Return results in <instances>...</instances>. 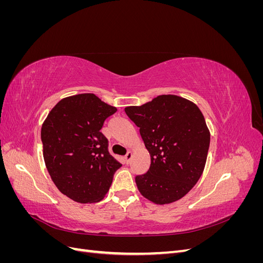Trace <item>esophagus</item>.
<instances>
[{
    "label": "esophagus",
    "instance_id": "34e87169",
    "mask_svg": "<svg viewBox=\"0 0 263 263\" xmlns=\"http://www.w3.org/2000/svg\"><path fill=\"white\" fill-rule=\"evenodd\" d=\"M132 158H133V153H132V151H128V153H127L126 156H125V162H126L127 164L130 163Z\"/></svg>",
    "mask_w": 263,
    "mask_h": 263
}]
</instances>
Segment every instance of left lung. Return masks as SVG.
Wrapping results in <instances>:
<instances>
[{"label": "left lung", "instance_id": "left-lung-1", "mask_svg": "<svg viewBox=\"0 0 263 263\" xmlns=\"http://www.w3.org/2000/svg\"><path fill=\"white\" fill-rule=\"evenodd\" d=\"M125 113L150 155L149 170L135 178L139 192L159 205L180 200L201 178L208 158L211 134L200 108L168 94L125 107Z\"/></svg>", "mask_w": 263, "mask_h": 263}]
</instances>
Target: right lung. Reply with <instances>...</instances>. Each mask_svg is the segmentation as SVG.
I'll use <instances>...</instances> for the list:
<instances>
[{"label": "right lung", "instance_id": "obj_1", "mask_svg": "<svg viewBox=\"0 0 263 263\" xmlns=\"http://www.w3.org/2000/svg\"><path fill=\"white\" fill-rule=\"evenodd\" d=\"M117 110L92 93L59 101L42 127L43 155L51 180L78 203L100 202L121 168L100 130Z\"/></svg>", "mask_w": 263, "mask_h": 263}]
</instances>
